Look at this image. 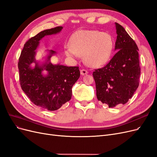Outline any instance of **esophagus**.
I'll return each mask as SVG.
<instances>
[{"mask_svg":"<svg viewBox=\"0 0 157 157\" xmlns=\"http://www.w3.org/2000/svg\"><path fill=\"white\" fill-rule=\"evenodd\" d=\"M88 73V71L86 69H81L80 70V74H81L82 75H85Z\"/></svg>","mask_w":157,"mask_h":157,"instance_id":"1","label":"esophagus"}]
</instances>
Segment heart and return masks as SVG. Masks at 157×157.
Returning a JSON list of instances; mask_svg holds the SVG:
<instances>
[{"mask_svg":"<svg viewBox=\"0 0 157 157\" xmlns=\"http://www.w3.org/2000/svg\"><path fill=\"white\" fill-rule=\"evenodd\" d=\"M113 48L114 40L109 33L80 30L71 37L70 46H66L65 54L69 57L82 55L88 65L99 67L108 62Z\"/></svg>","mask_w":157,"mask_h":157,"instance_id":"heart-1","label":"heart"}]
</instances>
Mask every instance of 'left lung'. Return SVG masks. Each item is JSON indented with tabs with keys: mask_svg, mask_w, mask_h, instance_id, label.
<instances>
[{
	"mask_svg": "<svg viewBox=\"0 0 157 157\" xmlns=\"http://www.w3.org/2000/svg\"><path fill=\"white\" fill-rule=\"evenodd\" d=\"M117 37L111 61L93 72L99 101L114 107L126 103L139 86L141 73L138 48L122 25L115 23Z\"/></svg>",
	"mask_w": 157,
	"mask_h": 157,
	"instance_id": "1",
	"label": "left lung"
}]
</instances>
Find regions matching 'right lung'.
I'll return each instance as SVG.
<instances>
[{
  "label": "right lung",
  "instance_id": "obj_1",
  "mask_svg": "<svg viewBox=\"0 0 157 157\" xmlns=\"http://www.w3.org/2000/svg\"><path fill=\"white\" fill-rule=\"evenodd\" d=\"M62 29L59 26L46 29L31 38L25 42L19 58L21 89L35 105L48 111L58 110L70 100L72 87L80 75L78 67L52 64L50 58L56 52L52 50H48L44 63L40 64L35 59V50L42 38L59 33Z\"/></svg>",
  "mask_w": 157,
  "mask_h": 157
}]
</instances>
